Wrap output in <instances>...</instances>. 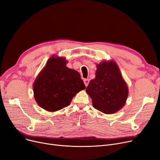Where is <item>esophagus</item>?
<instances>
[{
	"mask_svg": "<svg viewBox=\"0 0 160 160\" xmlns=\"http://www.w3.org/2000/svg\"><path fill=\"white\" fill-rule=\"evenodd\" d=\"M84 84H85V86H88V85L89 84V79H84Z\"/></svg>",
	"mask_w": 160,
	"mask_h": 160,
	"instance_id": "1",
	"label": "esophagus"
}]
</instances>
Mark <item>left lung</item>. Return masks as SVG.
Masks as SVG:
<instances>
[{
  "label": "left lung",
  "instance_id": "left-lung-1",
  "mask_svg": "<svg viewBox=\"0 0 160 160\" xmlns=\"http://www.w3.org/2000/svg\"><path fill=\"white\" fill-rule=\"evenodd\" d=\"M95 108L102 113L117 112L126 102L129 90L114 61H102L97 65L95 78L86 89Z\"/></svg>",
  "mask_w": 160,
  "mask_h": 160
}]
</instances>
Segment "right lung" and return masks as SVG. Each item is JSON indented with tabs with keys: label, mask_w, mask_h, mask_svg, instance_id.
<instances>
[{
	"label": "right lung",
	"mask_w": 160,
	"mask_h": 160,
	"mask_svg": "<svg viewBox=\"0 0 160 160\" xmlns=\"http://www.w3.org/2000/svg\"><path fill=\"white\" fill-rule=\"evenodd\" d=\"M67 63L65 58L53 55L33 84L34 99L49 112L68 106L76 93L86 89L79 72L68 68Z\"/></svg>",
	"instance_id": "right-lung-1"
}]
</instances>
